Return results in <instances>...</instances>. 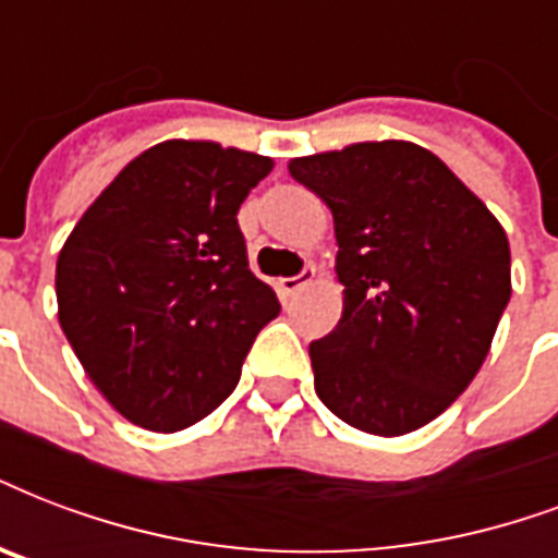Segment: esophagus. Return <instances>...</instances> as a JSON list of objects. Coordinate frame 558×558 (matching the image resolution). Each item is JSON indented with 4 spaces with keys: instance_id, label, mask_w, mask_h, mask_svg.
<instances>
[{
    "instance_id": "1",
    "label": "esophagus",
    "mask_w": 558,
    "mask_h": 558,
    "mask_svg": "<svg viewBox=\"0 0 558 558\" xmlns=\"http://www.w3.org/2000/svg\"><path fill=\"white\" fill-rule=\"evenodd\" d=\"M313 278H316V266H304V269L298 271V275H292V278H280L278 280V292L283 298H295L298 292L307 287Z\"/></svg>"
}]
</instances>
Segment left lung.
Segmentation results:
<instances>
[{"label": "left lung", "instance_id": "left-lung-1", "mask_svg": "<svg viewBox=\"0 0 558 558\" xmlns=\"http://www.w3.org/2000/svg\"><path fill=\"white\" fill-rule=\"evenodd\" d=\"M289 175L333 213L339 325L310 342L316 392L336 418L403 436L448 410L504 316L509 240L427 148L401 140L295 157Z\"/></svg>", "mask_w": 558, "mask_h": 558}]
</instances>
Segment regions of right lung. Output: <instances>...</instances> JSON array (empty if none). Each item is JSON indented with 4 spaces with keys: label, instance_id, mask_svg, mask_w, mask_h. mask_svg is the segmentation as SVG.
<instances>
[{
    "label": "right lung",
    "instance_id": "1",
    "mask_svg": "<svg viewBox=\"0 0 558 558\" xmlns=\"http://www.w3.org/2000/svg\"><path fill=\"white\" fill-rule=\"evenodd\" d=\"M271 157L166 140L113 178L58 257V318L113 410L184 430L236 389L280 313L236 222Z\"/></svg>",
    "mask_w": 558,
    "mask_h": 558
}]
</instances>
